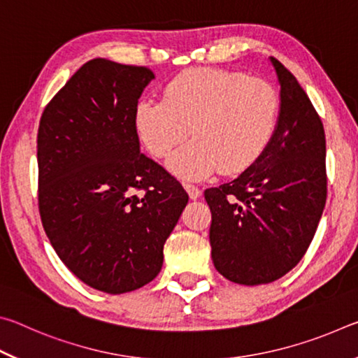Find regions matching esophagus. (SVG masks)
Returning <instances> with one entry per match:
<instances>
[{
  "instance_id": "esophagus-1",
  "label": "esophagus",
  "mask_w": 358,
  "mask_h": 358,
  "mask_svg": "<svg viewBox=\"0 0 358 358\" xmlns=\"http://www.w3.org/2000/svg\"><path fill=\"white\" fill-rule=\"evenodd\" d=\"M185 189H186V192L189 194V197L192 199V201H196V199H199L202 196V191L199 189L197 186H194V185H189V183H185Z\"/></svg>"
}]
</instances>
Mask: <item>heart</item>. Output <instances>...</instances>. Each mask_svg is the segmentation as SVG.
I'll return each mask as SVG.
<instances>
[{
  "mask_svg": "<svg viewBox=\"0 0 358 358\" xmlns=\"http://www.w3.org/2000/svg\"><path fill=\"white\" fill-rule=\"evenodd\" d=\"M281 113L278 90L262 78L224 69H189L167 83L164 99H143L136 108L141 141L155 157H166L192 132L194 141L169 166L185 178L221 169L238 175L268 150Z\"/></svg>",
  "mask_w": 358,
  "mask_h": 358,
  "instance_id": "obj_1",
  "label": "heart"
}]
</instances>
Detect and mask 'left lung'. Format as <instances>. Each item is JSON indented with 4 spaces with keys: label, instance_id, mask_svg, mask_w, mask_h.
I'll return each instance as SVG.
<instances>
[{
    "label": "left lung",
    "instance_id": "1",
    "mask_svg": "<svg viewBox=\"0 0 358 358\" xmlns=\"http://www.w3.org/2000/svg\"><path fill=\"white\" fill-rule=\"evenodd\" d=\"M270 59L281 85L273 142L238 178L203 192L213 264L245 286L273 282L300 262L327 201L322 121L292 72Z\"/></svg>",
    "mask_w": 358,
    "mask_h": 358
}]
</instances>
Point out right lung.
<instances>
[{
  "instance_id": "right-lung-1",
  "label": "right lung",
  "mask_w": 358,
  "mask_h": 358,
  "mask_svg": "<svg viewBox=\"0 0 358 358\" xmlns=\"http://www.w3.org/2000/svg\"><path fill=\"white\" fill-rule=\"evenodd\" d=\"M151 78L145 66L90 59L39 121L42 226L72 273L107 294L155 280L189 199L177 178L141 153L136 108Z\"/></svg>"
}]
</instances>
